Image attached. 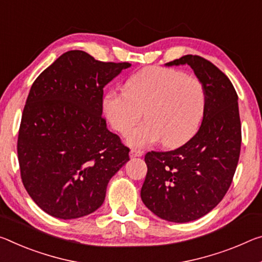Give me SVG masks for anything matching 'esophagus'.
<instances>
[{"label":"esophagus","mask_w":262,"mask_h":262,"mask_svg":"<svg viewBox=\"0 0 262 262\" xmlns=\"http://www.w3.org/2000/svg\"><path fill=\"white\" fill-rule=\"evenodd\" d=\"M129 154H130V157H138V156H142L143 151L140 150V149H132Z\"/></svg>","instance_id":"34e87169"}]
</instances>
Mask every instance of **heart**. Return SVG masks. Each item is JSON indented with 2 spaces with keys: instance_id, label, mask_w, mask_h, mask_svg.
I'll return each instance as SVG.
<instances>
[{
  "instance_id": "1",
  "label": "heart",
  "mask_w": 262,
  "mask_h": 262,
  "mask_svg": "<svg viewBox=\"0 0 262 262\" xmlns=\"http://www.w3.org/2000/svg\"><path fill=\"white\" fill-rule=\"evenodd\" d=\"M102 108L113 129L126 134L143 113L144 121L127 135L128 143L159 142L177 147L196 134L206 108V93L197 77L176 69L151 66L128 79L124 92L111 91Z\"/></svg>"
}]
</instances>
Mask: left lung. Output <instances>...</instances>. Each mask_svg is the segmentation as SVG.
Masks as SVG:
<instances>
[{"mask_svg":"<svg viewBox=\"0 0 262 262\" xmlns=\"http://www.w3.org/2000/svg\"><path fill=\"white\" fill-rule=\"evenodd\" d=\"M188 64L203 82L206 108L198 132L170 151H148L141 198L164 221L188 223L214 209L233 180L242 146L238 95L230 79L201 56L167 63Z\"/></svg>","mask_w":262,"mask_h":262,"instance_id":"8db88e82","label":"left lung"}]
</instances>
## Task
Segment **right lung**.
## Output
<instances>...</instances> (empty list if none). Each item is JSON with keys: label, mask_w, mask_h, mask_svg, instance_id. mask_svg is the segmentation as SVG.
<instances>
[{"label": "right lung", "mask_w": 262, "mask_h": 262, "mask_svg": "<svg viewBox=\"0 0 262 262\" xmlns=\"http://www.w3.org/2000/svg\"><path fill=\"white\" fill-rule=\"evenodd\" d=\"M130 65L72 50L32 84L18 130L20 178L52 217L76 219L98 210L110 180L129 160V148L101 114L103 87Z\"/></svg>", "instance_id": "add662e5"}]
</instances>
